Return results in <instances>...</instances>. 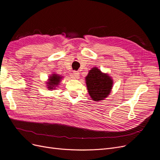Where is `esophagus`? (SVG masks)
<instances>
[{
  "instance_id": "1",
  "label": "esophagus",
  "mask_w": 160,
  "mask_h": 160,
  "mask_svg": "<svg viewBox=\"0 0 160 160\" xmlns=\"http://www.w3.org/2000/svg\"><path fill=\"white\" fill-rule=\"evenodd\" d=\"M80 78V73L78 71H74L73 72V78L74 79H79Z\"/></svg>"
}]
</instances>
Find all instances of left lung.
<instances>
[{"instance_id":"8db88e82","label":"left lung","mask_w":160,"mask_h":160,"mask_svg":"<svg viewBox=\"0 0 160 160\" xmlns=\"http://www.w3.org/2000/svg\"><path fill=\"white\" fill-rule=\"evenodd\" d=\"M85 80L88 94L96 102L104 100L110 95L114 82L111 76L102 72L97 67L89 70Z\"/></svg>"}]
</instances>
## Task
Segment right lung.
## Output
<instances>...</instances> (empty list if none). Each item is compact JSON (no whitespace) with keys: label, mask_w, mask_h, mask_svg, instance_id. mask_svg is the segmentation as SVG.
Wrapping results in <instances>:
<instances>
[{"label":"right lung","mask_w":160,"mask_h":160,"mask_svg":"<svg viewBox=\"0 0 160 160\" xmlns=\"http://www.w3.org/2000/svg\"><path fill=\"white\" fill-rule=\"evenodd\" d=\"M63 76L58 74H52L49 77L48 80L46 82V86L49 90H55L58 86L60 84L61 80L62 79Z\"/></svg>","instance_id":"obj_1"}]
</instances>
